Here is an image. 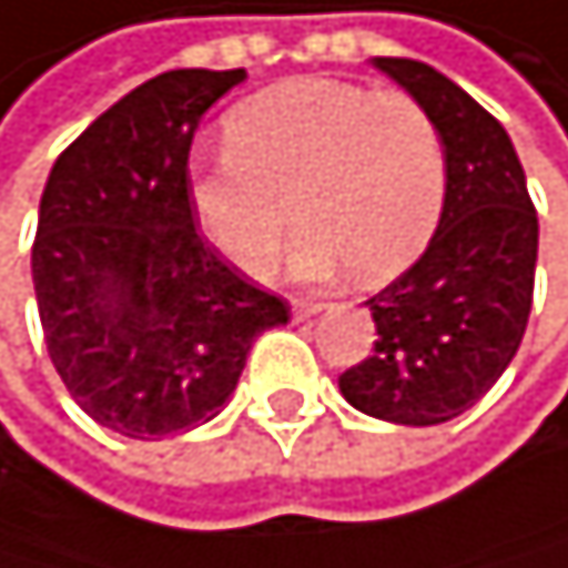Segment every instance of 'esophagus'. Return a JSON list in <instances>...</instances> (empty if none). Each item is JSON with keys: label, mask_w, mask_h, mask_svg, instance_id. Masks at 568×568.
<instances>
[{"label": "esophagus", "mask_w": 568, "mask_h": 568, "mask_svg": "<svg viewBox=\"0 0 568 568\" xmlns=\"http://www.w3.org/2000/svg\"><path fill=\"white\" fill-rule=\"evenodd\" d=\"M314 314H322V304H314V300H296L293 304L296 322H307V317H314Z\"/></svg>", "instance_id": "1"}]
</instances>
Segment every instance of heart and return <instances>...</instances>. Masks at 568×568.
<instances>
[{"label": "heart", "instance_id": "obj_1", "mask_svg": "<svg viewBox=\"0 0 568 568\" xmlns=\"http://www.w3.org/2000/svg\"><path fill=\"white\" fill-rule=\"evenodd\" d=\"M445 186L442 130L417 98L293 77L229 112L225 148L190 172V207L246 275L275 268L296 219L300 278L353 268L361 282H382L435 236Z\"/></svg>", "mask_w": 568, "mask_h": 568}]
</instances>
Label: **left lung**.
Segmentation results:
<instances>
[{"label":"left lung","mask_w":568,"mask_h":568,"mask_svg":"<svg viewBox=\"0 0 568 568\" xmlns=\"http://www.w3.org/2000/svg\"><path fill=\"white\" fill-rule=\"evenodd\" d=\"M374 67L442 130L449 186L427 251L367 300L378 339L339 374L367 417L427 427L470 409L509 367L534 304L537 212L509 133L449 77L417 59Z\"/></svg>","instance_id":"obj_1"}]
</instances>
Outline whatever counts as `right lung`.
Listing matches in <instances>:
<instances>
[{"instance_id": "1", "label": "right lung", "mask_w": 568, "mask_h": 568, "mask_svg": "<svg viewBox=\"0 0 568 568\" xmlns=\"http://www.w3.org/2000/svg\"><path fill=\"white\" fill-rule=\"evenodd\" d=\"M243 70L144 80L59 154L31 272L44 346L91 420L165 438L212 420L264 328L290 307L204 243L190 207L201 115Z\"/></svg>"}]
</instances>
